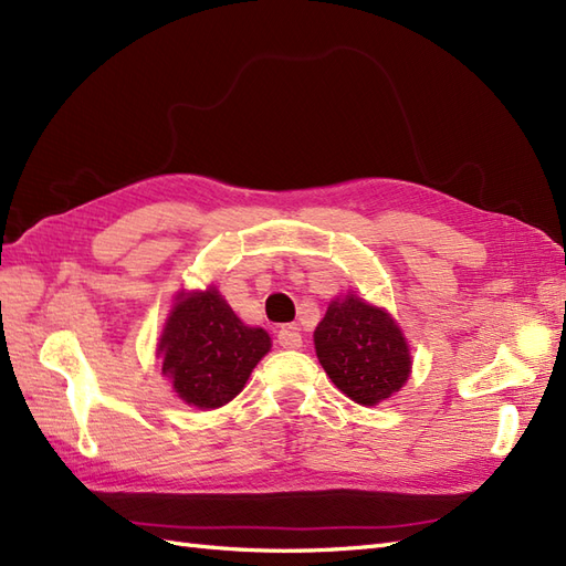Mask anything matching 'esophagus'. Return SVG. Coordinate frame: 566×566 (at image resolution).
Here are the masks:
<instances>
[{
	"mask_svg": "<svg viewBox=\"0 0 566 566\" xmlns=\"http://www.w3.org/2000/svg\"><path fill=\"white\" fill-rule=\"evenodd\" d=\"M279 345L285 347V349H297L302 347V335L295 326H283L279 331Z\"/></svg>",
	"mask_w": 566,
	"mask_h": 566,
	"instance_id": "obj_1",
	"label": "esophagus"
}]
</instances>
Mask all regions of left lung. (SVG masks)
<instances>
[{
    "mask_svg": "<svg viewBox=\"0 0 566 566\" xmlns=\"http://www.w3.org/2000/svg\"><path fill=\"white\" fill-rule=\"evenodd\" d=\"M314 345L333 384L359 405L386 400L409 378L411 359L400 328L355 295L331 304L314 331Z\"/></svg>",
    "mask_w": 566,
    "mask_h": 566,
    "instance_id": "1",
    "label": "left lung"
}]
</instances>
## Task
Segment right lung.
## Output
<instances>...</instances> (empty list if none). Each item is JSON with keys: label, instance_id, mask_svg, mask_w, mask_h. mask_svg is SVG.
Returning a JSON list of instances; mask_svg holds the SVG:
<instances>
[{"label": "right lung", "instance_id": "add662e5", "mask_svg": "<svg viewBox=\"0 0 566 566\" xmlns=\"http://www.w3.org/2000/svg\"><path fill=\"white\" fill-rule=\"evenodd\" d=\"M271 347L264 328H250L217 290L180 297L161 335V371L180 400L213 409L245 388L256 361Z\"/></svg>", "mask_w": 566, "mask_h": 566}]
</instances>
